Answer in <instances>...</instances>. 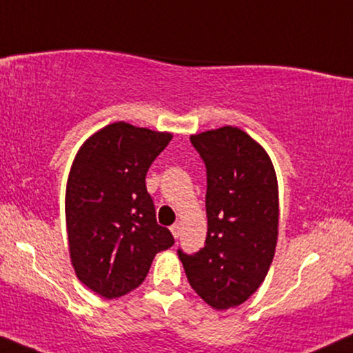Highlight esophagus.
Instances as JSON below:
<instances>
[{
    "label": "esophagus",
    "mask_w": 353,
    "mask_h": 353,
    "mask_svg": "<svg viewBox=\"0 0 353 353\" xmlns=\"http://www.w3.org/2000/svg\"><path fill=\"white\" fill-rule=\"evenodd\" d=\"M170 231H172L173 238L178 239V238H180V234H181V225H180V223L172 225V226H170Z\"/></svg>",
    "instance_id": "esophagus-1"
}]
</instances>
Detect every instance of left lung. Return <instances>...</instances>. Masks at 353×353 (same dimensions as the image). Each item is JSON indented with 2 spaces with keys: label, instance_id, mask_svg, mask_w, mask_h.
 <instances>
[{
  "label": "left lung",
  "instance_id": "obj_1",
  "mask_svg": "<svg viewBox=\"0 0 353 353\" xmlns=\"http://www.w3.org/2000/svg\"><path fill=\"white\" fill-rule=\"evenodd\" d=\"M207 168V238L178 250L191 288L215 310L238 307L260 288L278 241V180L267 151L238 127L191 134Z\"/></svg>",
  "mask_w": 353,
  "mask_h": 353
}]
</instances>
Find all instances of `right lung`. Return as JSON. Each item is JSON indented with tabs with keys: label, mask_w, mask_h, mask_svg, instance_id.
I'll return each mask as SVG.
<instances>
[{
	"label": "right lung",
	"mask_w": 353,
	"mask_h": 353,
	"mask_svg": "<svg viewBox=\"0 0 353 353\" xmlns=\"http://www.w3.org/2000/svg\"><path fill=\"white\" fill-rule=\"evenodd\" d=\"M173 138L127 122L91 134L72 162L65 190L69 254L77 278L101 297H122L144 281L157 252L172 248L157 225L146 173Z\"/></svg>",
	"instance_id": "add662e5"
}]
</instances>
